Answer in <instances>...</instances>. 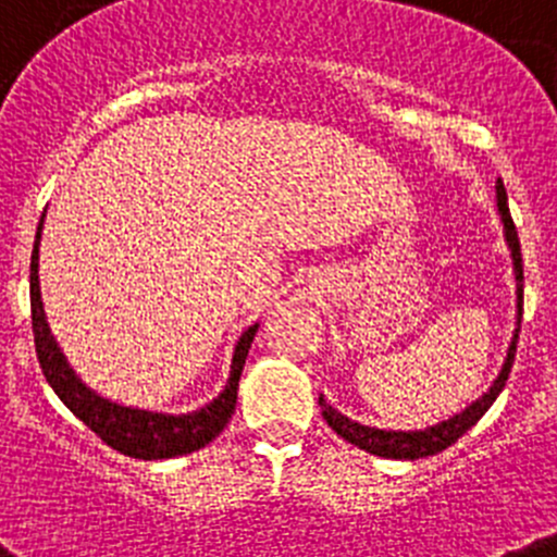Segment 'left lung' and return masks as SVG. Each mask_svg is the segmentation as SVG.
<instances>
[{
    "label": "left lung",
    "mask_w": 557,
    "mask_h": 557,
    "mask_svg": "<svg viewBox=\"0 0 557 557\" xmlns=\"http://www.w3.org/2000/svg\"><path fill=\"white\" fill-rule=\"evenodd\" d=\"M497 208H499V216H503L505 224V242L510 247V258H513V272H516V308H519V319H516V333L513 341H510V349H508V358H505L503 372L499 377L494 380L488 391H485L483 397L478 403H472L463 413H455L453 419L447 422H438L433 428H424V430H377V428H369V424H360L347 419L344 413L333 408L324 397H319V408H322L324 422L335 430L344 441L355 444L358 449H366V453L380 455V458H394V460H416V458H428V455L441 453V449L453 447L455 441L466 433V430H472L474 424L480 422V416L494 405V399L499 397V391L505 388V380L510 374V366H513L516 358V344H519V330H522V290H524V272H522V247H519V235H516V224L510 219V210H508V194H505V185L503 180H497Z\"/></svg>",
    "instance_id": "8db88e82"
}]
</instances>
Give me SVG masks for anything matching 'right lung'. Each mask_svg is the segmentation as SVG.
<instances>
[{
    "label": "right lung",
    "mask_w": 557,
    "mask_h": 557,
    "mask_svg": "<svg viewBox=\"0 0 557 557\" xmlns=\"http://www.w3.org/2000/svg\"><path fill=\"white\" fill-rule=\"evenodd\" d=\"M41 224L35 233L33 260H29V308H33V335H35V352L38 363L52 385V391L63 399L69 410L77 416L85 428H91L99 438L113 447L116 453L129 455V458L141 460H160L174 458V455H188L194 449H202L205 444L216 438L227 428L230 416L235 413V399H238V380H242L244 363H247L249 347L258 333V324L247 330L238 338L233 352V366H230V380L216 399L194 413L172 416V413H154V410L124 408V405L102 399L94 394L83 380L74 374L72 366L66 363L60 347L54 344L49 333L47 315H44L41 302V285H38V244H41Z\"/></svg>",
    "instance_id": "right-lung-1"
}]
</instances>
